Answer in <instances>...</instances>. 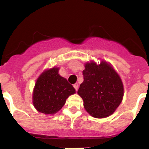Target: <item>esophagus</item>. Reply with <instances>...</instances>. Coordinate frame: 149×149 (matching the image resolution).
<instances>
[{
    "label": "esophagus",
    "mask_w": 149,
    "mask_h": 149,
    "mask_svg": "<svg viewBox=\"0 0 149 149\" xmlns=\"http://www.w3.org/2000/svg\"><path fill=\"white\" fill-rule=\"evenodd\" d=\"M73 87H74L75 90H76V91H77L78 89V83H75V84L73 85Z\"/></svg>",
    "instance_id": "1"
}]
</instances>
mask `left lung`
<instances>
[{
    "instance_id": "left-lung-1",
    "label": "left lung",
    "mask_w": 149,
    "mask_h": 149,
    "mask_svg": "<svg viewBox=\"0 0 149 149\" xmlns=\"http://www.w3.org/2000/svg\"><path fill=\"white\" fill-rule=\"evenodd\" d=\"M83 82L78 94L82 97L83 106L95 118L111 115L118 107L124 95L121 78L107 62L100 65L87 63L83 71Z\"/></svg>"
}]
</instances>
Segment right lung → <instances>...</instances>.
Listing matches in <instances>:
<instances>
[{"instance_id":"add662e5","label":"right lung","mask_w":149,"mask_h":149,"mask_svg":"<svg viewBox=\"0 0 149 149\" xmlns=\"http://www.w3.org/2000/svg\"><path fill=\"white\" fill-rule=\"evenodd\" d=\"M58 68L47 70L38 78L33 92V104L45 114H54L64 105L68 96L76 93L66 78L58 74Z\"/></svg>"}]
</instances>
